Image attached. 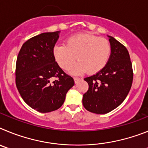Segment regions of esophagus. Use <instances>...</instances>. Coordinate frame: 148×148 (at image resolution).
<instances>
[{
  "instance_id": "esophagus-1",
  "label": "esophagus",
  "mask_w": 148,
  "mask_h": 148,
  "mask_svg": "<svg viewBox=\"0 0 148 148\" xmlns=\"http://www.w3.org/2000/svg\"><path fill=\"white\" fill-rule=\"evenodd\" d=\"M74 81H75V83L77 84L80 81V78H78V77H74Z\"/></svg>"
}]
</instances>
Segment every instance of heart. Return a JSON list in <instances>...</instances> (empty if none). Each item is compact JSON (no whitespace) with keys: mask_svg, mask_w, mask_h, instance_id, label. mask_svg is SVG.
Here are the masks:
<instances>
[{"mask_svg":"<svg viewBox=\"0 0 148 148\" xmlns=\"http://www.w3.org/2000/svg\"><path fill=\"white\" fill-rule=\"evenodd\" d=\"M111 44L108 40L90 33L73 35L66 40V45H56L53 56L64 70H68L76 59L78 62L72 69L75 74L96 73L107 65L110 57Z\"/></svg>","mask_w":148,"mask_h":148,"instance_id":"1","label":"heart"}]
</instances>
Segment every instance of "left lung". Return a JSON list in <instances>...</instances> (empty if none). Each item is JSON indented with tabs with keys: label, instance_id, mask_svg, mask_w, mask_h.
<instances>
[{
	"label": "left lung",
	"instance_id": "left-lung-1",
	"mask_svg": "<svg viewBox=\"0 0 148 148\" xmlns=\"http://www.w3.org/2000/svg\"><path fill=\"white\" fill-rule=\"evenodd\" d=\"M108 37L112 51L108 64L95 75L84 78L89 88L83 95L82 103L86 110L96 114H105L119 107L133 83V67L127 49L113 37Z\"/></svg>",
	"mask_w": 148,
	"mask_h": 148
}]
</instances>
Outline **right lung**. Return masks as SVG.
<instances>
[{"label": "right lung", "mask_w": 148, "mask_h": 148, "mask_svg": "<svg viewBox=\"0 0 148 148\" xmlns=\"http://www.w3.org/2000/svg\"><path fill=\"white\" fill-rule=\"evenodd\" d=\"M59 33L44 32L31 38L22 45L17 58L18 92L29 107L40 113L61 108L66 92L74 85L73 77L63 71L53 56Z\"/></svg>", "instance_id": "add662e5"}]
</instances>
